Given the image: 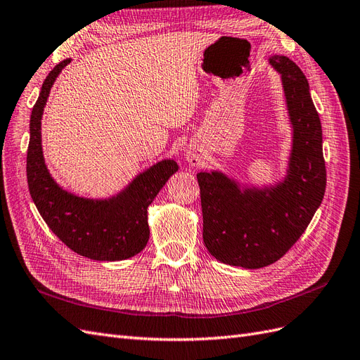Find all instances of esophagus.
I'll return each instance as SVG.
<instances>
[{
    "label": "esophagus",
    "mask_w": 360,
    "mask_h": 360,
    "mask_svg": "<svg viewBox=\"0 0 360 360\" xmlns=\"http://www.w3.org/2000/svg\"><path fill=\"white\" fill-rule=\"evenodd\" d=\"M186 160L189 162L191 167H200L204 162V154L198 147H189L186 150Z\"/></svg>",
    "instance_id": "1"
}]
</instances>
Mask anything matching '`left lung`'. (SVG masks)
Here are the masks:
<instances>
[{"label":"left lung","instance_id":"8db88e82","mask_svg":"<svg viewBox=\"0 0 360 360\" xmlns=\"http://www.w3.org/2000/svg\"><path fill=\"white\" fill-rule=\"evenodd\" d=\"M268 63L280 74L290 150L285 176L245 183L219 169L197 174L202 240L221 264L257 269L274 264L303 235L326 192L323 129L306 75L286 56Z\"/></svg>","mask_w":360,"mask_h":360}]
</instances>
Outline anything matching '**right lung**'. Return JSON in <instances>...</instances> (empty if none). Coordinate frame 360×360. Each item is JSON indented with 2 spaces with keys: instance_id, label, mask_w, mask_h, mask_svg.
<instances>
[{
  "instance_id": "add662e5",
  "label": "right lung",
  "mask_w": 360,
  "mask_h": 360,
  "mask_svg": "<svg viewBox=\"0 0 360 360\" xmlns=\"http://www.w3.org/2000/svg\"><path fill=\"white\" fill-rule=\"evenodd\" d=\"M70 63L71 59H65L53 68L33 105L27 151L28 191L48 227L77 255L100 262L130 259L147 245L148 207L179 171V165L174 159L156 162L108 198L82 197L62 188L45 163L41 130L51 87Z\"/></svg>"
}]
</instances>
